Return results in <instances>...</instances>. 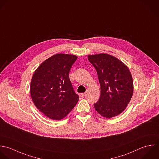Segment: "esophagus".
Instances as JSON below:
<instances>
[{
	"mask_svg": "<svg viewBox=\"0 0 159 159\" xmlns=\"http://www.w3.org/2000/svg\"><path fill=\"white\" fill-rule=\"evenodd\" d=\"M85 95V93H80V96L82 97V98H84V97Z\"/></svg>",
	"mask_w": 159,
	"mask_h": 159,
	"instance_id": "obj_1",
	"label": "esophagus"
}]
</instances>
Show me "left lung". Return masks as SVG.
Segmentation results:
<instances>
[{
  "mask_svg": "<svg viewBox=\"0 0 159 159\" xmlns=\"http://www.w3.org/2000/svg\"><path fill=\"white\" fill-rule=\"evenodd\" d=\"M95 67L101 87L96 111L106 118L121 113L128 105L134 92L131 73L121 61L107 53L88 56Z\"/></svg>",
  "mask_w": 159,
  "mask_h": 159,
  "instance_id": "left-lung-1",
  "label": "left lung"
}]
</instances>
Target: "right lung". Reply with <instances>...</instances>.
Instances as JSON below:
<instances>
[{
  "mask_svg": "<svg viewBox=\"0 0 159 159\" xmlns=\"http://www.w3.org/2000/svg\"><path fill=\"white\" fill-rule=\"evenodd\" d=\"M77 56L58 53L43 61L30 82V94L35 107L54 120L64 118L79 101L69 74Z\"/></svg>",
  "mask_w": 159,
  "mask_h": 159,
  "instance_id": "add662e5",
  "label": "right lung"
}]
</instances>
